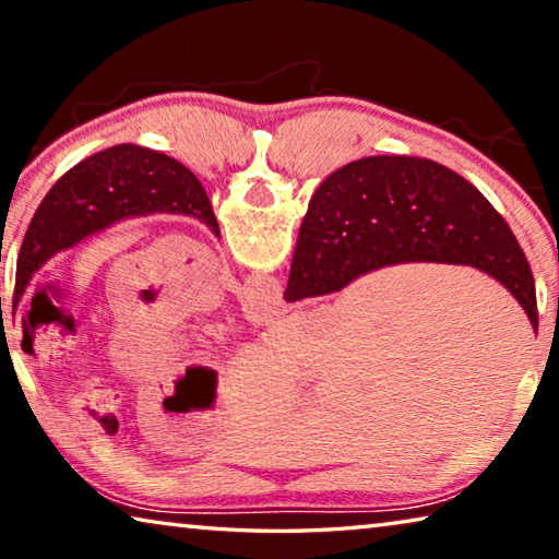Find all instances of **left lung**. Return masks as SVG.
Returning <instances> with one entry per match:
<instances>
[{"label": "left lung", "mask_w": 559, "mask_h": 559, "mask_svg": "<svg viewBox=\"0 0 559 559\" xmlns=\"http://www.w3.org/2000/svg\"><path fill=\"white\" fill-rule=\"evenodd\" d=\"M187 214L219 236L204 187L185 165L138 145L103 150L69 169L36 210L16 259L14 306L53 253L128 216ZM34 302V300H32Z\"/></svg>", "instance_id": "8db88e82"}]
</instances>
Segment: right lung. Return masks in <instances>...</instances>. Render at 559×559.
Listing matches in <instances>:
<instances>
[{
	"label": "right lung",
	"mask_w": 559,
	"mask_h": 559,
	"mask_svg": "<svg viewBox=\"0 0 559 559\" xmlns=\"http://www.w3.org/2000/svg\"><path fill=\"white\" fill-rule=\"evenodd\" d=\"M406 261L490 273L537 328L533 273L503 216L449 167L404 155L357 159L318 187L283 298L325 296L362 273Z\"/></svg>",
	"instance_id": "add662e5"
}]
</instances>
